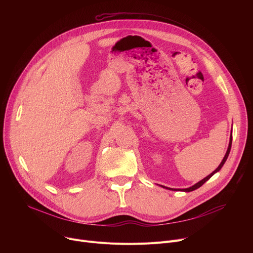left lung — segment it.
<instances>
[{"label":"left lung","instance_id":"1","mask_svg":"<svg viewBox=\"0 0 253 253\" xmlns=\"http://www.w3.org/2000/svg\"><path fill=\"white\" fill-rule=\"evenodd\" d=\"M232 134H231V137H230V143H229V148H228V150H227V153H225V155H224V157H223V159H222V161H221V163L219 164V166L212 172V173H210L208 176H206L205 178H203L202 180H200L199 182H197L196 184H194V185H192L191 188H188V189H182L181 191H183V192H192V191H195V190H197L198 188H200L201 185H203L212 175L213 174H215L216 172H218L220 169H221V167L223 166V164L225 163V161H227V159H228V157H229V154H230V152H231V147H232ZM163 187V185H162ZM163 188H165V189H168V190H171V191H175V189H170V188H166V187H163Z\"/></svg>","mask_w":253,"mask_h":253}]
</instances>
